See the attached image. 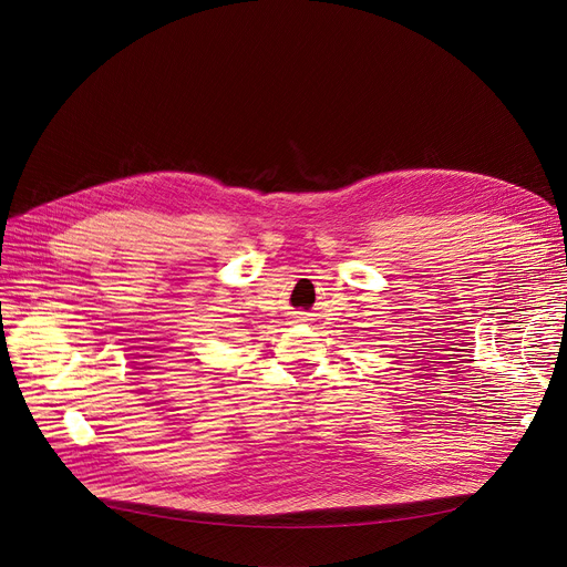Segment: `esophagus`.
<instances>
[{
  "mask_svg": "<svg viewBox=\"0 0 567 567\" xmlns=\"http://www.w3.org/2000/svg\"><path fill=\"white\" fill-rule=\"evenodd\" d=\"M293 321L296 323H306L308 321V312H293Z\"/></svg>",
  "mask_w": 567,
  "mask_h": 567,
  "instance_id": "esophagus-1",
  "label": "esophagus"
}]
</instances>
